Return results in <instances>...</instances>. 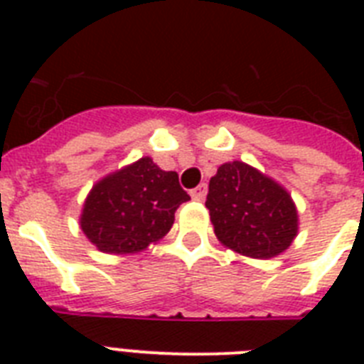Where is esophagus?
Instances as JSON below:
<instances>
[{"label": "esophagus", "mask_w": 364, "mask_h": 364, "mask_svg": "<svg viewBox=\"0 0 364 364\" xmlns=\"http://www.w3.org/2000/svg\"><path fill=\"white\" fill-rule=\"evenodd\" d=\"M205 194H208V185H205V183H200L198 187L191 191V196H193L194 200H204Z\"/></svg>", "instance_id": "esophagus-1"}]
</instances>
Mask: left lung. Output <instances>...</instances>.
<instances>
[{"label": "left lung", "mask_w": 364, "mask_h": 364, "mask_svg": "<svg viewBox=\"0 0 364 364\" xmlns=\"http://www.w3.org/2000/svg\"><path fill=\"white\" fill-rule=\"evenodd\" d=\"M205 208L219 242L253 259L283 253L299 232L291 194L240 160L219 166L210 179Z\"/></svg>", "instance_id": "obj_1"}]
</instances>
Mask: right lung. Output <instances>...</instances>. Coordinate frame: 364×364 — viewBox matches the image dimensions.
Returning a JSON list of instances; mask_svg holds the SVG:
<instances>
[{
    "label": "right lung",
    "instance_id": "obj_1",
    "mask_svg": "<svg viewBox=\"0 0 364 364\" xmlns=\"http://www.w3.org/2000/svg\"><path fill=\"white\" fill-rule=\"evenodd\" d=\"M187 200L176 171L160 170L145 156L94 185L81 228L104 253H137L168 234Z\"/></svg>",
    "mask_w": 364,
    "mask_h": 364
}]
</instances>
